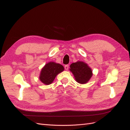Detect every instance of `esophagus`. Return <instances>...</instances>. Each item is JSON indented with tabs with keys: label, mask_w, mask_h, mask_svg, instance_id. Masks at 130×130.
Masks as SVG:
<instances>
[{
	"label": "esophagus",
	"mask_w": 130,
	"mask_h": 130,
	"mask_svg": "<svg viewBox=\"0 0 130 130\" xmlns=\"http://www.w3.org/2000/svg\"><path fill=\"white\" fill-rule=\"evenodd\" d=\"M64 68H65V69H66V70H68V68H69V65H68V64L66 65V66H64Z\"/></svg>",
	"instance_id": "obj_1"
}]
</instances>
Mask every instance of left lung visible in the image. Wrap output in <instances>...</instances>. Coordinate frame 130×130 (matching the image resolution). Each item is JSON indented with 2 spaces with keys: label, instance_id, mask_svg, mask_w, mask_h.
Returning a JSON list of instances; mask_svg holds the SVG:
<instances>
[{
  "label": "left lung",
  "instance_id": "1",
  "mask_svg": "<svg viewBox=\"0 0 130 130\" xmlns=\"http://www.w3.org/2000/svg\"><path fill=\"white\" fill-rule=\"evenodd\" d=\"M70 70L73 74L75 79L79 84H85L92 76V71L86 63L77 61L70 66Z\"/></svg>",
  "mask_w": 130,
  "mask_h": 130
}]
</instances>
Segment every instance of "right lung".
Here are the masks:
<instances>
[{
  "instance_id": "obj_1",
  "label": "right lung",
  "mask_w": 130,
  "mask_h": 130,
  "mask_svg": "<svg viewBox=\"0 0 130 130\" xmlns=\"http://www.w3.org/2000/svg\"><path fill=\"white\" fill-rule=\"evenodd\" d=\"M64 70L62 65L54 62L46 63L41 72L40 80L46 85H50L54 81L57 75Z\"/></svg>"
}]
</instances>
